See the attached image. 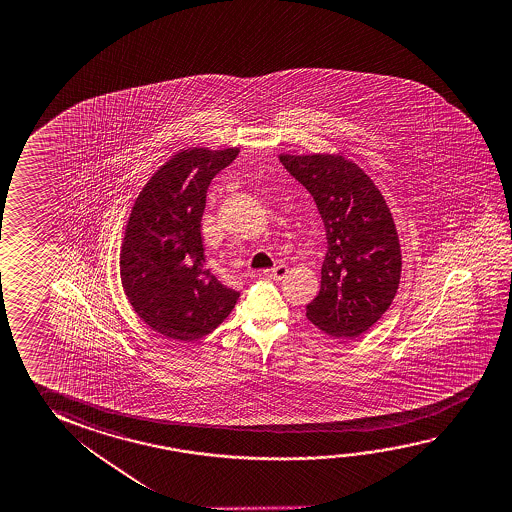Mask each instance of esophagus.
Masks as SVG:
<instances>
[{
    "mask_svg": "<svg viewBox=\"0 0 512 512\" xmlns=\"http://www.w3.org/2000/svg\"><path fill=\"white\" fill-rule=\"evenodd\" d=\"M287 273H289V268L285 264H277L275 268L264 271V275L268 278H273V280H282Z\"/></svg>",
    "mask_w": 512,
    "mask_h": 512,
    "instance_id": "esophagus-1",
    "label": "esophagus"
}]
</instances>
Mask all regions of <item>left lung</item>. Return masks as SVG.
Returning a JSON list of instances; mask_svg holds the SVG:
<instances>
[{"mask_svg": "<svg viewBox=\"0 0 512 512\" xmlns=\"http://www.w3.org/2000/svg\"><path fill=\"white\" fill-rule=\"evenodd\" d=\"M284 168L312 194L325 232L321 289L307 305L310 323L328 336L353 339L393 303L402 253L391 210L377 185L343 155H289Z\"/></svg>", "mask_w": 512, "mask_h": 512, "instance_id": "obj_1", "label": "left lung"}]
</instances>
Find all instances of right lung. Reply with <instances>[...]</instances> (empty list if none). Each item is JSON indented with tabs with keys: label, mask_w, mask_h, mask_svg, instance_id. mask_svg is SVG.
<instances>
[{
	"label": "right lung",
	"mask_w": 512,
	"mask_h": 512,
	"mask_svg": "<svg viewBox=\"0 0 512 512\" xmlns=\"http://www.w3.org/2000/svg\"><path fill=\"white\" fill-rule=\"evenodd\" d=\"M237 153L178 151L151 176L130 212L119 257L121 284L137 316L168 339H202L239 298L205 269L202 239L207 189Z\"/></svg>",
	"instance_id": "add662e5"
}]
</instances>
